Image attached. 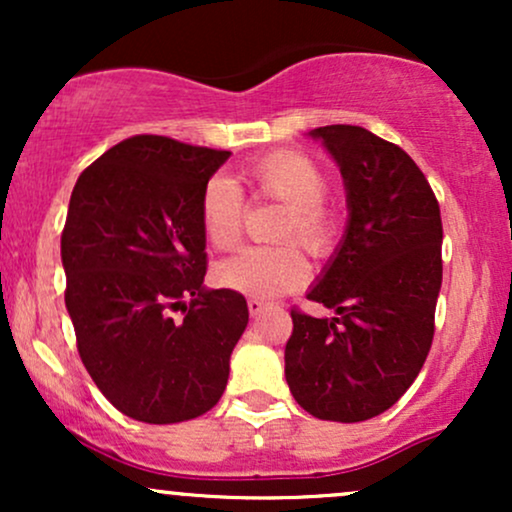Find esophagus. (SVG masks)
<instances>
[{"mask_svg": "<svg viewBox=\"0 0 512 512\" xmlns=\"http://www.w3.org/2000/svg\"><path fill=\"white\" fill-rule=\"evenodd\" d=\"M264 308H267V303L260 301V298H250V301H248V310H250V315H252V317L260 315Z\"/></svg>", "mask_w": 512, "mask_h": 512, "instance_id": "obj_1", "label": "esophagus"}]
</instances>
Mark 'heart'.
<instances>
[{"mask_svg": "<svg viewBox=\"0 0 512 512\" xmlns=\"http://www.w3.org/2000/svg\"><path fill=\"white\" fill-rule=\"evenodd\" d=\"M248 180L257 197L284 204L276 238H296L313 255H327L337 238V221L322 207L327 197V178L320 166L301 151H274L248 168ZM245 219V197L228 175L209 178L199 199V221L204 238L216 250L236 248ZM216 281L223 289L245 296L274 298L303 286L310 264L296 243L274 248H248L216 267Z\"/></svg>", "mask_w": 512, "mask_h": 512, "instance_id": "heart-1", "label": "heart"}]
</instances>
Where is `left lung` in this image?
I'll return each instance as SVG.
<instances>
[{"label": "left lung", "instance_id": "8db88e82", "mask_svg": "<svg viewBox=\"0 0 512 512\" xmlns=\"http://www.w3.org/2000/svg\"><path fill=\"white\" fill-rule=\"evenodd\" d=\"M308 134L339 166L349 219L308 291L334 317L291 310L286 383L308 414L356 424L390 409L424 366L443 281V223L407 151L354 125Z\"/></svg>", "mask_w": 512, "mask_h": 512}]
</instances>
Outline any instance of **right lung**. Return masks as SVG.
Wrapping results in <instances>:
<instances>
[{
	"label": "right lung",
	"mask_w": 512,
	"mask_h": 512,
	"mask_svg": "<svg viewBox=\"0 0 512 512\" xmlns=\"http://www.w3.org/2000/svg\"><path fill=\"white\" fill-rule=\"evenodd\" d=\"M228 156L139 134L74 185L62 231L64 303L88 375L129 419H197L226 390L248 303L204 286L199 199Z\"/></svg>",
	"instance_id": "right-lung-1"
}]
</instances>
